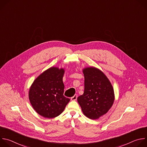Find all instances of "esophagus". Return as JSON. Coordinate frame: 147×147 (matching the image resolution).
Wrapping results in <instances>:
<instances>
[{
	"mask_svg": "<svg viewBox=\"0 0 147 147\" xmlns=\"http://www.w3.org/2000/svg\"><path fill=\"white\" fill-rule=\"evenodd\" d=\"M77 98V95H74L73 96H72L71 98V100H76Z\"/></svg>",
	"mask_w": 147,
	"mask_h": 147,
	"instance_id": "34e87169",
	"label": "esophagus"
}]
</instances>
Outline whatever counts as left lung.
<instances>
[{
	"mask_svg": "<svg viewBox=\"0 0 147 147\" xmlns=\"http://www.w3.org/2000/svg\"><path fill=\"white\" fill-rule=\"evenodd\" d=\"M84 92L77 98L82 111L86 117L98 119L112 107L114 90L109 80L101 70L94 67L84 68Z\"/></svg>",
	"mask_w": 147,
	"mask_h": 147,
	"instance_id": "8db88e82",
	"label": "left lung"
}]
</instances>
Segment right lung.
Here are the masks:
<instances>
[{"label":"right lung","mask_w":147,"mask_h":147,"mask_svg":"<svg viewBox=\"0 0 147 147\" xmlns=\"http://www.w3.org/2000/svg\"><path fill=\"white\" fill-rule=\"evenodd\" d=\"M65 69L51 67L34 81L29 90V99L34 109L45 118H54L65 109L70 99L63 95V77Z\"/></svg>","instance_id":"right-lung-1"}]
</instances>
